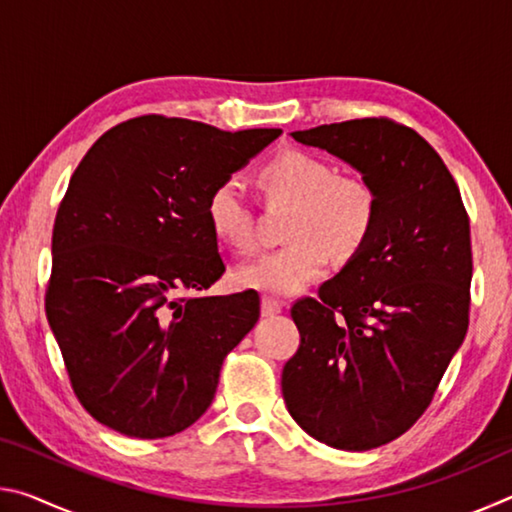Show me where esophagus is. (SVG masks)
<instances>
[{"instance_id": "obj_1", "label": "esophagus", "mask_w": 512, "mask_h": 512, "mask_svg": "<svg viewBox=\"0 0 512 512\" xmlns=\"http://www.w3.org/2000/svg\"><path fill=\"white\" fill-rule=\"evenodd\" d=\"M282 314V302L275 298H262V316H277Z\"/></svg>"}]
</instances>
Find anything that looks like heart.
Returning a JSON list of instances; mask_svg holds the SVG:
<instances>
[{
	"label": "heart",
	"mask_w": 512,
	"mask_h": 512,
	"mask_svg": "<svg viewBox=\"0 0 512 512\" xmlns=\"http://www.w3.org/2000/svg\"><path fill=\"white\" fill-rule=\"evenodd\" d=\"M268 198L293 203L284 235L291 239L237 268L235 280L271 296H296L327 273L329 259L350 262L375 230V189L359 176L336 173L329 160L302 149L273 155L259 169ZM207 223L221 244L237 253L257 246L253 207L237 178H223L205 203Z\"/></svg>",
	"instance_id": "heart-1"
}]
</instances>
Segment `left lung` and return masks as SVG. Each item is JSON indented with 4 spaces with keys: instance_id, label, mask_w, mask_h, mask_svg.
Segmentation results:
<instances>
[{
    "instance_id": "1",
    "label": "left lung",
    "mask_w": 512,
    "mask_h": 512,
    "mask_svg": "<svg viewBox=\"0 0 512 512\" xmlns=\"http://www.w3.org/2000/svg\"><path fill=\"white\" fill-rule=\"evenodd\" d=\"M375 189L361 253L318 298L291 307L300 348L284 363L291 418L318 443L366 452L427 411L470 323V219L452 173L409 126L366 117L296 131Z\"/></svg>"
}]
</instances>
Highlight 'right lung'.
Segmentation results:
<instances>
[{"label":"right lung","mask_w":512,"mask_h":512,"mask_svg":"<svg viewBox=\"0 0 512 512\" xmlns=\"http://www.w3.org/2000/svg\"><path fill=\"white\" fill-rule=\"evenodd\" d=\"M280 135L146 115L103 133L76 167L54 223L45 311L97 422L167 438L212 404L259 296H201L225 271L205 203Z\"/></svg>","instance_id":"add662e5"}]
</instances>
